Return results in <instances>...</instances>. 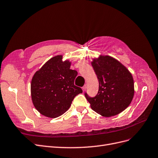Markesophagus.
Wrapping results in <instances>:
<instances>
[{
	"label": "esophagus",
	"instance_id": "esophagus-1",
	"mask_svg": "<svg viewBox=\"0 0 158 158\" xmlns=\"http://www.w3.org/2000/svg\"><path fill=\"white\" fill-rule=\"evenodd\" d=\"M86 88H87V85H84L82 87V90H83V91H85V89H86Z\"/></svg>",
	"mask_w": 158,
	"mask_h": 158
}]
</instances>
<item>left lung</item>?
Segmentation results:
<instances>
[{"label":"left lung","mask_w":158,"mask_h":158,"mask_svg":"<svg viewBox=\"0 0 158 158\" xmlns=\"http://www.w3.org/2000/svg\"><path fill=\"white\" fill-rule=\"evenodd\" d=\"M91 65L99 80V91L95 97L85 96L95 112L102 116L111 117L123 112L134 96L131 73L117 59L100 55L93 58Z\"/></svg>","instance_id":"left-lung-1"}]
</instances>
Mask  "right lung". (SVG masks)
Here are the masks:
<instances>
[{
  "label": "right lung",
  "instance_id": "add662e5",
  "mask_svg": "<svg viewBox=\"0 0 158 158\" xmlns=\"http://www.w3.org/2000/svg\"><path fill=\"white\" fill-rule=\"evenodd\" d=\"M63 56L52 57L35 73L31 84V99L43 116L55 118L70 108L74 98L82 90L74 85L78 73L71 70V62Z\"/></svg>",
  "mask_w": 158,
  "mask_h": 158
}]
</instances>
